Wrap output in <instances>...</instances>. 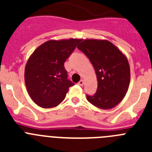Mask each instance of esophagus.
<instances>
[{
	"label": "esophagus",
	"instance_id": "obj_1",
	"mask_svg": "<svg viewBox=\"0 0 152 152\" xmlns=\"http://www.w3.org/2000/svg\"><path fill=\"white\" fill-rule=\"evenodd\" d=\"M78 85H80V86H83V85H84V80H80V81H79V82H78Z\"/></svg>",
	"mask_w": 152,
	"mask_h": 152
}]
</instances>
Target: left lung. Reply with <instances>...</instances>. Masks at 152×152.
<instances>
[{
    "mask_svg": "<svg viewBox=\"0 0 152 152\" xmlns=\"http://www.w3.org/2000/svg\"><path fill=\"white\" fill-rule=\"evenodd\" d=\"M77 49L92 63L97 79L96 92L87 94L88 100L102 110L116 107L129 86L130 68L126 57L107 40L85 39Z\"/></svg>",
    "mask_w": 152,
    "mask_h": 152,
    "instance_id": "obj_1",
    "label": "left lung"
}]
</instances>
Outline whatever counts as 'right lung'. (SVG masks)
I'll return each mask as SVG.
<instances>
[{"instance_id": "add662e5", "label": "right lung", "mask_w": 152, "mask_h": 152, "mask_svg": "<svg viewBox=\"0 0 152 152\" xmlns=\"http://www.w3.org/2000/svg\"><path fill=\"white\" fill-rule=\"evenodd\" d=\"M81 39L49 40L29 57L25 68V83L29 96L42 108H52L63 101L74 83L68 79L64 61Z\"/></svg>"}]
</instances>
